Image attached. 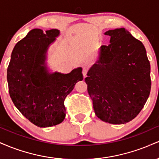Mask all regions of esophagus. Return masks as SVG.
I'll return each mask as SVG.
<instances>
[{"mask_svg": "<svg viewBox=\"0 0 159 159\" xmlns=\"http://www.w3.org/2000/svg\"><path fill=\"white\" fill-rule=\"evenodd\" d=\"M87 71H88V68H87V66H82V74H83L84 77H86V75H87Z\"/></svg>", "mask_w": 159, "mask_h": 159, "instance_id": "obj_1", "label": "esophagus"}]
</instances>
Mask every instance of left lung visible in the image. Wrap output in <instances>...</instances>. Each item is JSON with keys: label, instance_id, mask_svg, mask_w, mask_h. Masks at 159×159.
I'll list each match as a JSON object with an SVG mask.
<instances>
[{"label": "left lung", "instance_id": "8db88e82", "mask_svg": "<svg viewBox=\"0 0 159 159\" xmlns=\"http://www.w3.org/2000/svg\"><path fill=\"white\" fill-rule=\"evenodd\" d=\"M105 34L111 36L110 44L100 47L85 82L96 116L124 124L136 117L149 97L150 63L143 43L125 28Z\"/></svg>", "mask_w": 159, "mask_h": 159}]
</instances>
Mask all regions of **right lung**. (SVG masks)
Instances as JSON below:
<instances>
[{
	"label": "right lung",
	"mask_w": 159,
	"mask_h": 159,
	"mask_svg": "<svg viewBox=\"0 0 159 159\" xmlns=\"http://www.w3.org/2000/svg\"><path fill=\"white\" fill-rule=\"evenodd\" d=\"M60 35L57 29H33L15 45L7 68L9 93L23 116L38 127L56 125L66 116L64 100L78 81L82 69L70 73H49L45 60L48 47Z\"/></svg>",
	"instance_id": "add662e5"
}]
</instances>
